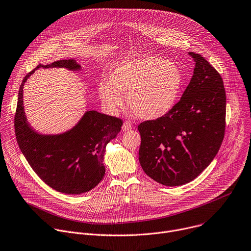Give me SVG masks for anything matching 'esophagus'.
I'll list each match as a JSON object with an SVG mask.
<instances>
[{
	"label": "esophagus",
	"instance_id": "34e87169",
	"mask_svg": "<svg viewBox=\"0 0 251 251\" xmlns=\"http://www.w3.org/2000/svg\"><path fill=\"white\" fill-rule=\"evenodd\" d=\"M132 128V124L128 121H126L123 125V130L124 131H127V130H130Z\"/></svg>",
	"mask_w": 251,
	"mask_h": 251
}]
</instances>
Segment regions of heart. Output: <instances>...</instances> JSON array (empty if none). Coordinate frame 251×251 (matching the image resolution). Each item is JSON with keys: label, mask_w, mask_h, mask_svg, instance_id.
Here are the masks:
<instances>
[{"label": "heart", "mask_w": 251, "mask_h": 251, "mask_svg": "<svg viewBox=\"0 0 251 251\" xmlns=\"http://www.w3.org/2000/svg\"><path fill=\"white\" fill-rule=\"evenodd\" d=\"M184 85V76L174 62L153 55L125 60L110 74V82L99 85L103 104L117 112L127 105L138 119L154 121L169 114L176 106Z\"/></svg>", "instance_id": "heart-1"}]
</instances>
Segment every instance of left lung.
<instances>
[{
    "label": "left lung",
    "instance_id": "8db88e82",
    "mask_svg": "<svg viewBox=\"0 0 251 251\" xmlns=\"http://www.w3.org/2000/svg\"><path fill=\"white\" fill-rule=\"evenodd\" d=\"M194 73L166 116L138 126L139 163L154 181L181 186L197 178L217 155L225 135L226 91L219 72L200 54L188 53Z\"/></svg>",
    "mask_w": 251,
    "mask_h": 251
}]
</instances>
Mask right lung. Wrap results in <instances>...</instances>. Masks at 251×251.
Listing matches in <instances>:
<instances>
[{"instance_id":"obj_1","label":"right lung","mask_w":251,"mask_h":251,"mask_svg":"<svg viewBox=\"0 0 251 251\" xmlns=\"http://www.w3.org/2000/svg\"><path fill=\"white\" fill-rule=\"evenodd\" d=\"M65 68L77 72L82 66L74 59H60L39 64L23 80L15 117L18 144L24 156L52 189L79 195L95 188L105 176L104 158L107 144L121 131L122 120L87 110L70 129L60 133H41L27 121L24 107V86L38 68Z\"/></svg>"}]
</instances>
